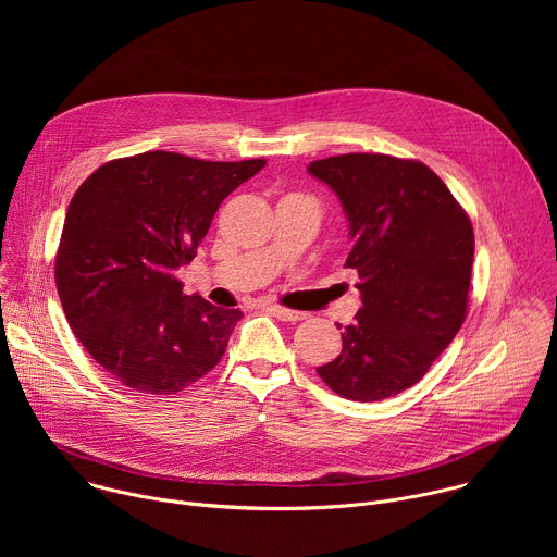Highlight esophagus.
<instances>
[{
    "mask_svg": "<svg viewBox=\"0 0 557 557\" xmlns=\"http://www.w3.org/2000/svg\"><path fill=\"white\" fill-rule=\"evenodd\" d=\"M267 310L273 312V314L277 317V320H282V322H301V320H306V312L290 310V308H284V306H280V304H269Z\"/></svg>",
    "mask_w": 557,
    "mask_h": 557,
    "instance_id": "1",
    "label": "esophagus"
}]
</instances>
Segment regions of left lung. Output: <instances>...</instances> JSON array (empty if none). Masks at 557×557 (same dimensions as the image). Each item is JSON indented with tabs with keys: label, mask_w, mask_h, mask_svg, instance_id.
<instances>
[{
	"label": "left lung",
	"mask_w": 557,
	"mask_h": 557,
	"mask_svg": "<svg viewBox=\"0 0 557 557\" xmlns=\"http://www.w3.org/2000/svg\"><path fill=\"white\" fill-rule=\"evenodd\" d=\"M308 174L344 207L352 237L346 267L361 293L342 355L317 372L344 399H387L419 383L465 322L469 215L428 165L408 158L342 153L312 161Z\"/></svg>",
	"instance_id": "8db88e82"
}]
</instances>
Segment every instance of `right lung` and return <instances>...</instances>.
<instances>
[{"label": "right lung", "instance_id": "add662e5", "mask_svg": "<svg viewBox=\"0 0 557 557\" xmlns=\"http://www.w3.org/2000/svg\"><path fill=\"white\" fill-rule=\"evenodd\" d=\"M264 165L156 149L101 165L72 196L57 293L76 339L123 385L176 394L222 359L243 312L185 295L176 271L220 202Z\"/></svg>", "mask_w": 557, "mask_h": 557}]
</instances>
